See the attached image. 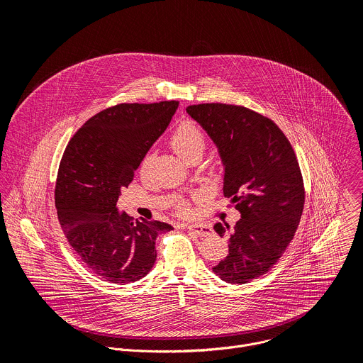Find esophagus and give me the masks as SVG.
I'll return each instance as SVG.
<instances>
[{
	"label": "esophagus",
	"mask_w": 363,
	"mask_h": 363,
	"mask_svg": "<svg viewBox=\"0 0 363 363\" xmlns=\"http://www.w3.org/2000/svg\"><path fill=\"white\" fill-rule=\"evenodd\" d=\"M186 228L198 237H208L213 233V228L206 224H189Z\"/></svg>",
	"instance_id": "1"
}]
</instances>
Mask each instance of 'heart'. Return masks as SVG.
<instances>
[{"label": "heart", "instance_id": "b5f03b06", "mask_svg": "<svg viewBox=\"0 0 363 363\" xmlns=\"http://www.w3.org/2000/svg\"><path fill=\"white\" fill-rule=\"evenodd\" d=\"M169 143L177 155H179L182 160L189 161L195 155H202L206 145V136L205 132L196 123H194L192 121H184L172 132ZM149 164L150 155L147 153L140 162V171L143 172L149 167ZM178 208L181 213L188 211V206L185 202H181Z\"/></svg>", "mask_w": 363, "mask_h": 363}]
</instances>
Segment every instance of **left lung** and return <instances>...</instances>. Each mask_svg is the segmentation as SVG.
I'll return each instance as SVG.
<instances>
[{
  "label": "left lung",
  "instance_id": "1",
  "mask_svg": "<svg viewBox=\"0 0 363 363\" xmlns=\"http://www.w3.org/2000/svg\"><path fill=\"white\" fill-rule=\"evenodd\" d=\"M218 147L224 195L241 214L228 238V255L213 272L244 284L266 274L291 242L304 206L296 153L283 130L248 108L202 103L186 108ZM214 230L223 237L230 225Z\"/></svg>",
  "mask_w": 363,
  "mask_h": 363
}]
</instances>
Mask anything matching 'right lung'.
I'll use <instances>...</instances> for the list:
<instances>
[{"instance_id": "add662e5", "label": "right lung", "mask_w": 363, "mask_h": 363, "mask_svg": "<svg viewBox=\"0 0 363 363\" xmlns=\"http://www.w3.org/2000/svg\"><path fill=\"white\" fill-rule=\"evenodd\" d=\"M179 101L121 103L91 116L70 139L55 189L63 233L97 276L115 284L145 277L157 260L155 240L174 230L118 213L149 147L168 128Z\"/></svg>"}]
</instances>
